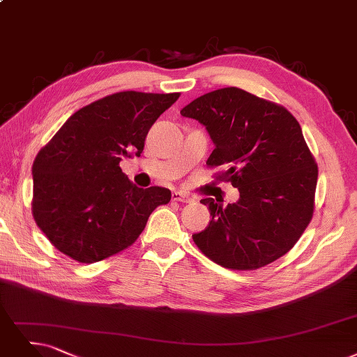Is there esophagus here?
I'll return each instance as SVG.
<instances>
[{
  "mask_svg": "<svg viewBox=\"0 0 357 357\" xmlns=\"http://www.w3.org/2000/svg\"><path fill=\"white\" fill-rule=\"evenodd\" d=\"M171 197H173V201H176V202H183V204L193 202V199L188 193H183V192H178V190L171 193Z\"/></svg>",
  "mask_w": 357,
  "mask_h": 357,
  "instance_id": "esophagus-1",
  "label": "esophagus"
}]
</instances>
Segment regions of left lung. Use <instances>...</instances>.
I'll return each instance as SVG.
<instances>
[{
  "mask_svg": "<svg viewBox=\"0 0 357 357\" xmlns=\"http://www.w3.org/2000/svg\"><path fill=\"white\" fill-rule=\"evenodd\" d=\"M183 117L205 126L213 145L206 164L238 189L222 208L202 199L211 221L193 241L211 261L238 271L258 269L286 255L312 220L318 165L301 124L281 105L238 88L196 98Z\"/></svg>",
  "mask_w": 357,
  "mask_h": 357,
  "instance_id": "obj_1",
  "label": "left lung"
}]
</instances>
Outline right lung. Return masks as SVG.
Instances as JSON below:
<instances>
[{
    "instance_id": "add662e5",
    "label": "right lung",
    "mask_w": 357,
    "mask_h": 357,
    "mask_svg": "<svg viewBox=\"0 0 357 357\" xmlns=\"http://www.w3.org/2000/svg\"><path fill=\"white\" fill-rule=\"evenodd\" d=\"M180 93L126 91L80 108L33 162V218L51 243L93 264L135 243L152 211L171 192L130 183L120 161L140 156L145 139Z\"/></svg>"
}]
</instances>
